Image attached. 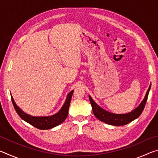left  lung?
I'll list each match as a JSON object with an SVG mask.
<instances>
[{"label":"left lung","instance_id":"1","mask_svg":"<svg viewBox=\"0 0 158 158\" xmlns=\"http://www.w3.org/2000/svg\"><path fill=\"white\" fill-rule=\"evenodd\" d=\"M151 84H150V86L146 93L145 97H144L143 100L141 101L139 105L131 112L123 114H114L105 110V109L97 105L95 102V101L93 100L92 98L89 95V100L90 104H91L93 114H94L95 116L98 119L100 120V121L105 123L106 124L114 125V126H120V125H124L129 123L132 122L134 120L140 116L141 114L142 113L143 109L145 107L148 93L150 90H151Z\"/></svg>","mask_w":158,"mask_h":158}]
</instances>
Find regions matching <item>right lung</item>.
Returning <instances> with one entry per match:
<instances>
[{"mask_svg": "<svg viewBox=\"0 0 158 158\" xmlns=\"http://www.w3.org/2000/svg\"><path fill=\"white\" fill-rule=\"evenodd\" d=\"M73 93L74 90H73L68 93L63 105L57 113L47 116H33L26 114L17 105L12 95L11 99L15 110L21 119L40 130H49L61 124L66 119Z\"/></svg>", "mask_w": 158, "mask_h": 158, "instance_id": "right-lung-1", "label": "right lung"}]
</instances>
